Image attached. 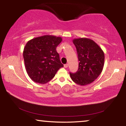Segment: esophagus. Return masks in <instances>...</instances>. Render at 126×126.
I'll return each instance as SVG.
<instances>
[{
	"mask_svg": "<svg viewBox=\"0 0 126 126\" xmlns=\"http://www.w3.org/2000/svg\"><path fill=\"white\" fill-rule=\"evenodd\" d=\"M64 67L65 68H67V67H68V64H65L64 65Z\"/></svg>",
	"mask_w": 126,
	"mask_h": 126,
	"instance_id": "esophagus-1",
	"label": "esophagus"
}]
</instances>
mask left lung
I'll return each mask as SVG.
<instances>
[{
    "mask_svg": "<svg viewBox=\"0 0 126 126\" xmlns=\"http://www.w3.org/2000/svg\"><path fill=\"white\" fill-rule=\"evenodd\" d=\"M77 48L79 68L75 74L70 73L72 81L79 86L93 83L102 72L104 64V54L98 44L86 38L72 40Z\"/></svg>",
    "mask_w": 126,
    "mask_h": 126,
    "instance_id": "obj_1",
    "label": "left lung"
}]
</instances>
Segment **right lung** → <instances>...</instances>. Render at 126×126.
<instances>
[{
  "label": "right lung",
  "instance_id": "obj_1",
  "mask_svg": "<svg viewBox=\"0 0 126 126\" xmlns=\"http://www.w3.org/2000/svg\"><path fill=\"white\" fill-rule=\"evenodd\" d=\"M62 38L43 35L30 40L24 48L23 58L27 73L33 81L46 84L63 67L56 48Z\"/></svg>",
  "mask_w": 126,
  "mask_h": 126
}]
</instances>
